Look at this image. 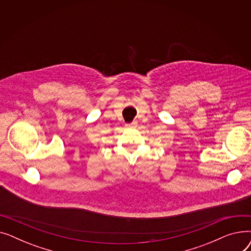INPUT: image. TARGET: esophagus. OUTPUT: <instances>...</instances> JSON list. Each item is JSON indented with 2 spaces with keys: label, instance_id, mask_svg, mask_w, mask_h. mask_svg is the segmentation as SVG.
<instances>
[{
  "label": "esophagus",
  "instance_id": "34e87169",
  "mask_svg": "<svg viewBox=\"0 0 251 251\" xmlns=\"http://www.w3.org/2000/svg\"><path fill=\"white\" fill-rule=\"evenodd\" d=\"M126 126H127L128 128H135V127L137 126V122H135V121H134V122H132L131 124H127Z\"/></svg>",
  "mask_w": 251,
  "mask_h": 251
}]
</instances>
